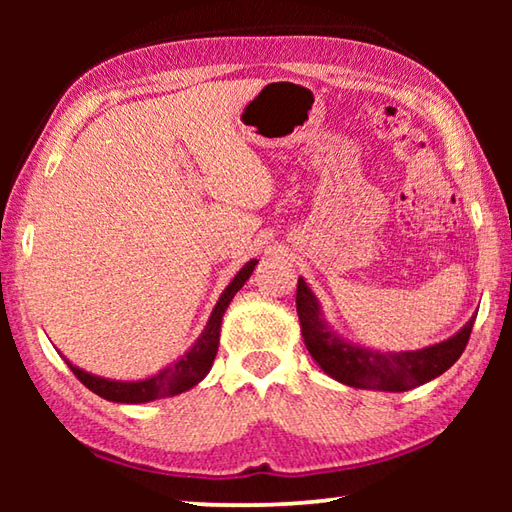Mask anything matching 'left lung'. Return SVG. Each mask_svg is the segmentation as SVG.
Listing matches in <instances>:
<instances>
[{"mask_svg":"<svg viewBox=\"0 0 512 512\" xmlns=\"http://www.w3.org/2000/svg\"><path fill=\"white\" fill-rule=\"evenodd\" d=\"M296 309L300 318V332L305 339L307 350L320 370L336 381L352 388H366V391H388L402 393L411 388L427 384L449 370L461 357L470 332L474 327L472 316L447 341L422 350L409 352H379L363 348V345L343 339L327 325L320 311L318 298L307 287V282L298 277Z\"/></svg>","mask_w":512,"mask_h":512,"instance_id":"1","label":"left lung"}]
</instances>
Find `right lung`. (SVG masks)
Wrapping results in <instances>:
<instances>
[{
  "instance_id": "right-lung-1",
  "label": "right lung",
  "mask_w": 512,
  "mask_h": 512,
  "mask_svg": "<svg viewBox=\"0 0 512 512\" xmlns=\"http://www.w3.org/2000/svg\"><path fill=\"white\" fill-rule=\"evenodd\" d=\"M257 266V259H250L244 264V268L232 277V282L223 289L219 302H216L210 320H207L205 329L201 336L194 341L192 348H189L183 357L171 361L169 366L155 372L151 377L137 379V381H119V379H106L99 375H92V372H85L83 368L74 366L72 361L65 359L69 370L74 372L76 377L81 379L83 386H88L92 393L108 402L117 404H144L153 400H164V397H173L194 388L198 381H203L207 372H210L216 350H219V336H221V320L225 309L235 298V293L244 287L246 280L253 275Z\"/></svg>"
}]
</instances>
